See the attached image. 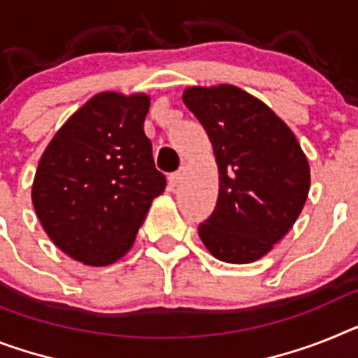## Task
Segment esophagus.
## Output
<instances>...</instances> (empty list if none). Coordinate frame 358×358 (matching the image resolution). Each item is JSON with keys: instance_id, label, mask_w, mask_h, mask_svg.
Masks as SVG:
<instances>
[{"instance_id": "34e87169", "label": "esophagus", "mask_w": 358, "mask_h": 358, "mask_svg": "<svg viewBox=\"0 0 358 358\" xmlns=\"http://www.w3.org/2000/svg\"><path fill=\"white\" fill-rule=\"evenodd\" d=\"M182 180H184V173H182V171H176V173L169 174L171 185H180L182 184Z\"/></svg>"}]
</instances>
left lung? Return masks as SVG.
<instances>
[{"label": "left lung", "instance_id": "obj_1", "mask_svg": "<svg viewBox=\"0 0 358 358\" xmlns=\"http://www.w3.org/2000/svg\"><path fill=\"white\" fill-rule=\"evenodd\" d=\"M182 100L206 129L220 173L215 211L198 235L222 262H255L299 218L308 158L286 123L238 87H189Z\"/></svg>", "mask_w": 358, "mask_h": 358}]
</instances>
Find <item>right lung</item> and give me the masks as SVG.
<instances>
[{
	"mask_svg": "<svg viewBox=\"0 0 358 358\" xmlns=\"http://www.w3.org/2000/svg\"><path fill=\"white\" fill-rule=\"evenodd\" d=\"M147 94L100 92L72 114L41 156L32 203L45 233L71 258L109 266L133 248L165 189L143 122Z\"/></svg>",
	"mask_w": 358,
	"mask_h": 358,
	"instance_id": "obj_1",
	"label": "right lung"
}]
</instances>
